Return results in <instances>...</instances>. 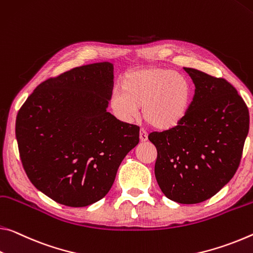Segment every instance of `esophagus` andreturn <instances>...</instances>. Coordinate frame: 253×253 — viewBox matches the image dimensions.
<instances>
[{"mask_svg":"<svg viewBox=\"0 0 253 253\" xmlns=\"http://www.w3.org/2000/svg\"><path fill=\"white\" fill-rule=\"evenodd\" d=\"M139 139H141V142H146L147 141V133L144 129L139 130Z\"/></svg>","mask_w":253,"mask_h":253,"instance_id":"1","label":"esophagus"}]
</instances>
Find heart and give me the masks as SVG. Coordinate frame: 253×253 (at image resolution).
Masks as SVG:
<instances>
[{"mask_svg":"<svg viewBox=\"0 0 253 253\" xmlns=\"http://www.w3.org/2000/svg\"><path fill=\"white\" fill-rule=\"evenodd\" d=\"M119 92L112 94L111 108L119 117L133 119L143 108L148 125L169 129L181 122L191 101L188 80L177 72L146 67L128 72L119 81Z\"/></svg>","mask_w":253,"mask_h":253,"instance_id":"obj_1","label":"heart"}]
</instances>
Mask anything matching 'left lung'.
I'll return each instance as SVG.
<instances>
[{
	"instance_id": "obj_1",
	"label": "left lung",
	"mask_w": 253,
	"mask_h": 253,
	"mask_svg": "<svg viewBox=\"0 0 253 253\" xmlns=\"http://www.w3.org/2000/svg\"><path fill=\"white\" fill-rule=\"evenodd\" d=\"M195 95L177 126L152 131L158 151L155 178L168 198L197 204L213 197L233 178L249 131V110L235 87L223 78L183 67Z\"/></svg>"
}]
</instances>
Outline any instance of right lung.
Masks as SVG:
<instances>
[{
    "mask_svg": "<svg viewBox=\"0 0 253 253\" xmlns=\"http://www.w3.org/2000/svg\"><path fill=\"white\" fill-rule=\"evenodd\" d=\"M109 62L74 67L40 83L15 122L28 178L56 203L89 206L110 190L139 127L106 109L114 87Z\"/></svg>",
    "mask_w": 253,
    "mask_h": 253,
    "instance_id": "add662e5",
    "label": "right lung"
}]
</instances>
